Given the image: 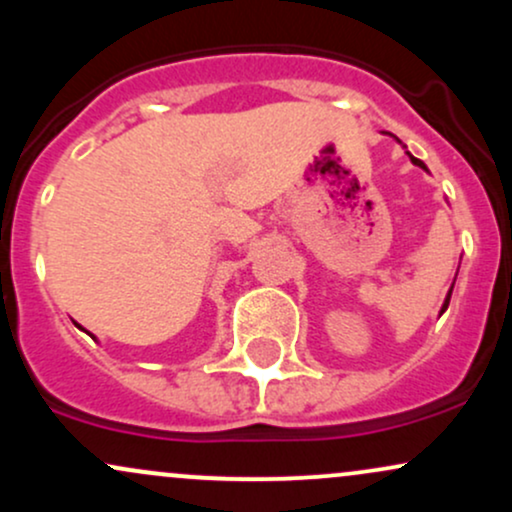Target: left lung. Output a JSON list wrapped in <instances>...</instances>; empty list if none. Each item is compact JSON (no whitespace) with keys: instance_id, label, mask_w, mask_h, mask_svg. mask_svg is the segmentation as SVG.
I'll return each instance as SVG.
<instances>
[{"instance_id":"left-lung-1","label":"left lung","mask_w":512,"mask_h":512,"mask_svg":"<svg viewBox=\"0 0 512 512\" xmlns=\"http://www.w3.org/2000/svg\"><path fill=\"white\" fill-rule=\"evenodd\" d=\"M409 154V151H407ZM409 158H411V163H414V166H419V168H424V170H428L426 166H424V161H419V158H414L409 154ZM450 296H452V289L448 291V298H445V303H443V308H440V313H445V310H448V305H450Z\"/></svg>"}]
</instances>
